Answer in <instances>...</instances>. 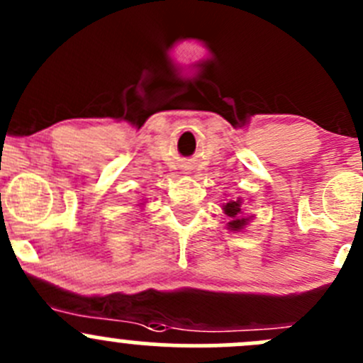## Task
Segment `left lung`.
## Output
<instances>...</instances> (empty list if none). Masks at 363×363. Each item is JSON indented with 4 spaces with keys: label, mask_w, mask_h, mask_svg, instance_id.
<instances>
[{
    "label": "left lung",
    "mask_w": 363,
    "mask_h": 363,
    "mask_svg": "<svg viewBox=\"0 0 363 363\" xmlns=\"http://www.w3.org/2000/svg\"><path fill=\"white\" fill-rule=\"evenodd\" d=\"M223 211L228 216V230L232 232H240V230L246 228V225L250 223L251 218H246L242 214V200H228V203H223Z\"/></svg>",
    "instance_id": "obj_1"
}]
</instances>
